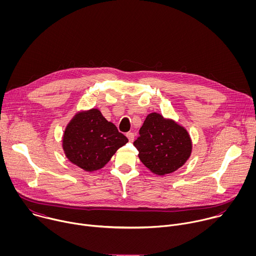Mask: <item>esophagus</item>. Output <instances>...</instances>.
I'll return each instance as SVG.
<instances>
[{
  "mask_svg": "<svg viewBox=\"0 0 256 256\" xmlns=\"http://www.w3.org/2000/svg\"><path fill=\"white\" fill-rule=\"evenodd\" d=\"M126 136H128V140L130 142H132L134 140V132H128L126 134Z\"/></svg>",
  "mask_w": 256,
  "mask_h": 256,
  "instance_id": "esophagus-1",
  "label": "esophagus"
}]
</instances>
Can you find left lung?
<instances>
[{
	"instance_id": "1",
	"label": "left lung",
	"mask_w": 256,
	"mask_h": 256,
	"mask_svg": "<svg viewBox=\"0 0 256 256\" xmlns=\"http://www.w3.org/2000/svg\"><path fill=\"white\" fill-rule=\"evenodd\" d=\"M134 144L142 163L154 174L162 176L184 166L192 151L188 132L157 112L146 118Z\"/></svg>"
}]
</instances>
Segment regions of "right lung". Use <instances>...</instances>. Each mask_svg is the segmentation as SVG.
<instances>
[{
    "mask_svg": "<svg viewBox=\"0 0 256 256\" xmlns=\"http://www.w3.org/2000/svg\"><path fill=\"white\" fill-rule=\"evenodd\" d=\"M128 142L99 109L92 108L77 112L70 120L62 136V149L70 163L93 172L103 168Z\"/></svg>",
    "mask_w": 256,
    "mask_h": 256,
    "instance_id": "1",
    "label": "right lung"
}]
</instances>
